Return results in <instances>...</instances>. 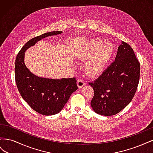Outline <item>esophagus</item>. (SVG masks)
I'll return each mask as SVG.
<instances>
[{
    "label": "esophagus",
    "mask_w": 153,
    "mask_h": 153,
    "mask_svg": "<svg viewBox=\"0 0 153 153\" xmlns=\"http://www.w3.org/2000/svg\"><path fill=\"white\" fill-rule=\"evenodd\" d=\"M77 85H78V87L82 88V87H84L85 85V83L84 80H82L81 79H78L77 80Z\"/></svg>",
    "instance_id": "esophagus-1"
}]
</instances>
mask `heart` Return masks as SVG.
Wrapping results in <instances>:
<instances>
[{"label": "heart", "mask_w": 153, "mask_h": 153, "mask_svg": "<svg viewBox=\"0 0 153 153\" xmlns=\"http://www.w3.org/2000/svg\"><path fill=\"white\" fill-rule=\"evenodd\" d=\"M114 52V45L110 42L103 43L98 39L89 41L84 52L86 58L91 57L86 64V71L92 75L102 72L112 58Z\"/></svg>", "instance_id": "b5f03b06"}]
</instances>
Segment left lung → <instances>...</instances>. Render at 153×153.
<instances>
[{
  "mask_svg": "<svg viewBox=\"0 0 153 153\" xmlns=\"http://www.w3.org/2000/svg\"><path fill=\"white\" fill-rule=\"evenodd\" d=\"M140 65L133 48L123 41L115 61L95 80L91 105L97 114H117L131 102L140 79Z\"/></svg>",
  "mask_w": 153,
  "mask_h": 153,
  "instance_id": "1",
  "label": "left lung"
}]
</instances>
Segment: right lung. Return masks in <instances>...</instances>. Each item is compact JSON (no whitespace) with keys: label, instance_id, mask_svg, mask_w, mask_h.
<instances>
[{"label":"right lung","instance_id":"1","mask_svg":"<svg viewBox=\"0 0 153 153\" xmlns=\"http://www.w3.org/2000/svg\"><path fill=\"white\" fill-rule=\"evenodd\" d=\"M61 33L52 31L33 38L25 44L16 58L15 76L18 91L30 108L44 115L56 114L62 110L73 92L78 89L76 78L56 80L37 76L25 66L24 52L41 39Z\"/></svg>","mask_w":153,"mask_h":153}]
</instances>
